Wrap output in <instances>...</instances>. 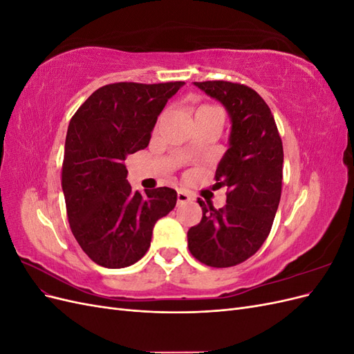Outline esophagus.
Masks as SVG:
<instances>
[{
  "instance_id": "34e87169",
  "label": "esophagus",
  "mask_w": 354,
  "mask_h": 354,
  "mask_svg": "<svg viewBox=\"0 0 354 354\" xmlns=\"http://www.w3.org/2000/svg\"><path fill=\"white\" fill-rule=\"evenodd\" d=\"M192 199V196L185 190H178L177 192V203H186Z\"/></svg>"
}]
</instances>
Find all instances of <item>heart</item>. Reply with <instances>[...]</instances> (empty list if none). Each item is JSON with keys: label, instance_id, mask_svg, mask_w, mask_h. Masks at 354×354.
<instances>
[{"label": "heart", "instance_id": "obj_1", "mask_svg": "<svg viewBox=\"0 0 354 354\" xmlns=\"http://www.w3.org/2000/svg\"><path fill=\"white\" fill-rule=\"evenodd\" d=\"M211 108H212V106H209V104H202V106H199V108H198L196 113H198V112H202V111H207V109H211Z\"/></svg>", "mask_w": 354, "mask_h": 354}]
</instances>
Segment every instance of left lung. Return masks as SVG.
Instances as JSON below:
<instances>
[{
    "label": "left lung",
    "instance_id": "1",
    "mask_svg": "<svg viewBox=\"0 0 354 354\" xmlns=\"http://www.w3.org/2000/svg\"><path fill=\"white\" fill-rule=\"evenodd\" d=\"M195 85L224 104L232 131L214 177L227 187L226 205L217 209L198 199L202 218L189 229L187 245L198 261L223 269L248 260L269 236L282 194L283 146L270 108L248 85Z\"/></svg>",
    "mask_w": 354,
    "mask_h": 354
}]
</instances>
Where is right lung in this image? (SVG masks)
I'll list each match as a JSON object with an SVG mask.
<instances>
[{"instance_id":"right-lung-1","label":"right lung","mask_w":354,"mask_h":354,"mask_svg":"<svg viewBox=\"0 0 354 354\" xmlns=\"http://www.w3.org/2000/svg\"><path fill=\"white\" fill-rule=\"evenodd\" d=\"M183 84L103 85L72 116L62 189L73 236L95 264L137 263L151 246L155 223L176 207L174 189L133 192L125 159L149 145L158 115Z\"/></svg>"}]
</instances>
